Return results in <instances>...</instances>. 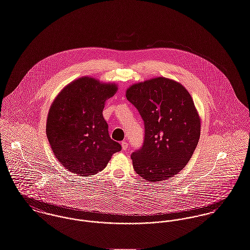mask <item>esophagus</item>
<instances>
[{
	"label": "esophagus",
	"instance_id": "esophagus-1",
	"mask_svg": "<svg viewBox=\"0 0 250 250\" xmlns=\"http://www.w3.org/2000/svg\"><path fill=\"white\" fill-rule=\"evenodd\" d=\"M121 146H122V150H123L124 152H126V151L128 150V143H127L126 141H122V142H121Z\"/></svg>",
	"mask_w": 250,
	"mask_h": 250
}]
</instances>
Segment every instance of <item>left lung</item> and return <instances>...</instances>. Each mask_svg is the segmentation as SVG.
Listing matches in <instances>:
<instances>
[{"label":"left lung","mask_w":250,"mask_h":250,"mask_svg":"<svg viewBox=\"0 0 250 250\" xmlns=\"http://www.w3.org/2000/svg\"><path fill=\"white\" fill-rule=\"evenodd\" d=\"M126 97L144 122V140L132 153L134 169L148 182L166 181L191 159L201 135V120L190 93L164 77L131 86Z\"/></svg>","instance_id":"1"}]
</instances>
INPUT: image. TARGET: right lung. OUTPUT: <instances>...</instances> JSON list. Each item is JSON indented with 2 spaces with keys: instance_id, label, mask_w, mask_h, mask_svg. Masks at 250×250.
<instances>
[{
  "instance_id": "add662e5",
  "label": "right lung",
  "mask_w": 250,
  "mask_h": 250,
  "mask_svg": "<svg viewBox=\"0 0 250 250\" xmlns=\"http://www.w3.org/2000/svg\"><path fill=\"white\" fill-rule=\"evenodd\" d=\"M117 90L82 77L68 85L53 101L46 136L56 159L68 171L90 177L102 171L121 145L113 140L103 117L105 101Z\"/></svg>"
}]
</instances>
